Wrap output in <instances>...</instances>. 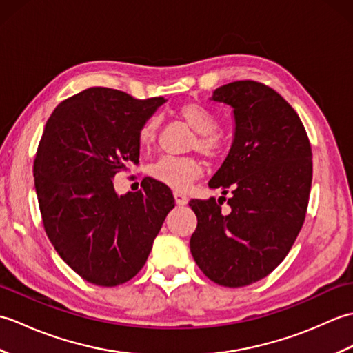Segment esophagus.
I'll return each mask as SVG.
<instances>
[{"mask_svg":"<svg viewBox=\"0 0 353 353\" xmlns=\"http://www.w3.org/2000/svg\"><path fill=\"white\" fill-rule=\"evenodd\" d=\"M174 199H176V203L179 206H185L186 203H188V197L183 196L182 192H174Z\"/></svg>","mask_w":353,"mask_h":353,"instance_id":"obj_1","label":"esophagus"}]
</instances>
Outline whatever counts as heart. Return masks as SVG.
Masks as SVG:
<instances>
[{
	"label": "heart",
	"instance_id": "heart-1",
	"mask_svg": "<svg viewBox=\"0 0 353 353\" xmlns=\"http://www.w3.org/2000/svg\"><path fill=\"white\" fill-rule=\"evenodd\" d=\"M176 114L190 129L197 133L191 144L192 148H197L212 159L226 153V139L216 130L219 119L203 104L197 101L183 103L177 108ZM157 130H159V118L150 117L145 119L138 130L139 145L142 148L153 147L157 139ZM201 174H203V165L197 157H161L148 167V176L153 181L174 191H185Z\"/></svg>",
	"mask_w": 353,
	"mask_h": 353
}]
</instances>
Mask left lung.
Returning <instances> with one entry per match:
<instances>
[{
  "label": "left lung",
  "instance_id": "8db88e82",
  "mask_svg": "<svg viewBox=\"0 0 353 353\" xmlns=\"http://www.w3.org/2000/svg\"><path fill=\"white\" fill-rule=\"evenodd\" d=\"M212 100L234 109L235 137L211 188L230 191L229 214L216 201L192 199L197 228L190 241L201 272L223 287H244L270 274L301 232L312 182V152L301 118L259 81L216 88Z\"/></svg>",
  "mask_w": 353,
  "mask_h": 353
}]
</instances>
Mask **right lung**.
Returning <instances> with one entry per match:
<instances>
[{
  "label": "right lung",
  "mask_w": 353,
  "mask_h": 353,
  "mask_svg": "<svg viewBox=\"0 0 353 353\" xmlns=\"http://www.w3.org/2000/svg\"><path fill=\"white\" fill-rule=\"evenodd\" d=\"M162 103L89 88L63 100L45 124L33 165L43 229L59 256L100 287L138 274L174 208L168 186L152 177L124 196L114 181L139 163L138 130Z\"/></svg>",
  "instance_id": "obj_1"
}]
</instances>
